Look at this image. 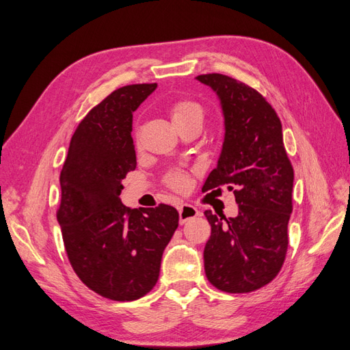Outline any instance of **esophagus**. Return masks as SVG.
<instances>
[{
	"label": "esophagus",
	"mask_w": 350,
	"mask_h": 350,
	"mask_svg": "<svg viewBox=\"0 0 350 350\" xmlns=\"http://www.w3.org/2000/svg\"><path fill=\"white\" fill-rule=\"evenodd\" d=\"M198 215H199V211H198L195 206H191V205L185 204V205H182V206L178 208L180 224H186L187 221L196 218Z\"/></svg>",
	"instance_id": "esophagus-1"
}]
</instances>
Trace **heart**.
<instances>
[{"instance_id":"heart-1","label":"heart","mask_w":350,"mask_h":350,"mask_svg":"<svg viewBox=\"0 0 350 350\" xmlns=\"http://www.w3.org/2000/svg\"><path fill=\"white\" fill-rule=\"evenodd\" d=\"M170 113L173 125L178 129L185 128H202L205 120V109L195 100H178L172 105ZM168 183L176 190H185L187 186V178L183 174H174L168 180Z\"/></svg>"}]
</instances>
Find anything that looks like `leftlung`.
Wrapping results in <instances>:
<instances>
[{"label": "left lung", "instance_id": "left-lung-1", "mask_svg": "<svg viewBox=\"0 0 350 350\" xmlns=\"http://www.w3.org/2000/svg\"><path fill=\"white\" fill-rule=\"evenodd\" d=\"M217 93L225 135L217 168L202 191H232L239 215L205 211L211 237L204 250L211 284L244 294L272 282L285 262L294 168L275 109L254 88L222 74L198 75Z\"/></svg>", "mask_w": 350, "mask_h": 350}]
</instances>
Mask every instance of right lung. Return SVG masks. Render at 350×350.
Returning a JSON list of instances; mask_svg holds the SVG:
<instances>
[{
    "mask_svg": "<svg viewBox=\"0 0 350 350\" xmlns=\"http://www.w3.org/2000/svg\"><path fill=\"white\" fill-rule=\"evenodd\" d=\"M157 84L115 90L77 126L64 163L56 218L77 276L113 301L138 299L155 286L163 252L178 225L170 205L131 209L122 180L137 167L132 113Z\"/></svg>",
    "mask_w": 350,
    "mask_h": 350,
    "instance_id": "right-lung-1",
    "label": "right lung"
}]
</instances>
